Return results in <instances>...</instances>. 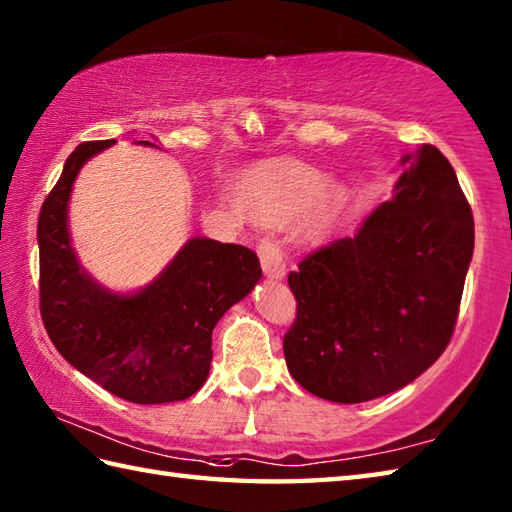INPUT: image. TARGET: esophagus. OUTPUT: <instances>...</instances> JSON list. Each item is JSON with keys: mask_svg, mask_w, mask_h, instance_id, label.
<instances>
[{"mask_svg": "<svg viewBox=\"0 0 512 512\" xmlns=\"http://www.w3.org/2000/svg\"><path fill=\"white\" fill-rule=\"evenodd\" d=\"M257 255L262 262L264 273L273 279H281L286 275V257L281 250L279 239L273 235H264L257 244Z\"/></svg>", "mask_w": 512, "mask_h": 512, "instance_id": "esophagus-1", "label": "esophagus"}]
</instances>
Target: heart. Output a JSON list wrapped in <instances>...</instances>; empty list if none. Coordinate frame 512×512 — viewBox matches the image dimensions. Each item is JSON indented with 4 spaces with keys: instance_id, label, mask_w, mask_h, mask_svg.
I'll list each match as a JSON object with an SVG mask.
<instances>
[{
    "instance_id": "b5f03b06",
    "label": "heart",
    "mask_w": 512,
    "mask_h": 512,
    "mask_svg": "<svg viewBox=\"0 0 512 512\" xmlns=\"http://www.w3.org/2000/svg\"><path fill=\"white\" fill-rule=\"evenodd\" d=\"M323 187V176L317 171L303 169V167H290L279 171L277 176L270 180L268 187L262 191V198L257 202L259 215L266 220H288L292 215H299L306 211ZM343 204V191L332 189L325 191L317 203L312 206L308 228L312 233H321L328 226L334 215L339 213Z\"/></svg>"
}]
</instances>
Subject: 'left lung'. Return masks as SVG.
<instances>
[{"mask_svg": "<svg viewBox=\"0 0 512 512\" xmlns=\"http://www.w3.org/2000/svg\"><path fill=\"white\" fill-rule=\"evenodd\" d=\"M402 165L394 200L356 237L312 250L288 275L297 319L284 334L286 365L319 398L391 394L453 336L475 244L471 204L438 147L424 143Z\"/></svg>", "mask_w": 512, "mask_h": 512, "instance_id": "left-lung-1", "label": "left lung"}]
</instances>
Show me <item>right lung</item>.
<instances>
[{"label":"right lung","instance_id":"1","mask_svg":"<svg viewBox=\"0 0 512 512\" xmlns=\"http://www.w3.org/2000/svg\"><path fill=\"white\" fill-rule=\"evenodd\" d=\"M110 145L114 140L76 147L41 204L43 328L65 361L110 394L138 405L184 400L209 376L215 323L253 290L262 268L246 246L195 237L138 295L121 297L96 286L72 253L68 200L83 162Z\"/></svg>","mask_w":512,"mask_h":512}]
</instances>
